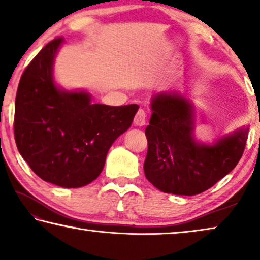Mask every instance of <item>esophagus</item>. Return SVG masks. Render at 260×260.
Here are the masks:
<instances>
[{
    "mask_svg": "<svg viewBox=\"0 0 260 260\" xmlns=\"http://www.w3.org/2000/svg\"><path fill=\"white\" fill-rule=\"evenodd\" d=\"M146 123V111L144 109H139L137 111L136 116H135V124H136L137 126H143L145 125Z\"/></svg>",
    "mask_w": 260,
    "mask_h": 260,
    "instance_id": "1",
    "label": "esophagus"
}]
</instances>
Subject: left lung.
I'll list each match as a JSON object with an SVG mask.
<instances>
[{
  "mask_svg": "<svg viewBox=\"0 0 260 260\" xmlns=\"http://www.w3.org/2000/svg\"><path fill=\"white\" fill-rule=\"evenodd\" d=\"M146 126V179L165 193L193 196L206 191L231 172L245 150L249 127L237 130L212 145L194 141L193 107L176 92H160L151 101Z\"/></svg>",
  "mask_w": 260,
  "mask_h": 260,
  "instance_id": "obj_1",
  "label": "left lung"
}]
</instances>
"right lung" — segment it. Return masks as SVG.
Wrapping results in <instances>:
<instances>
[{
    "mask_svg": "<svg viewBox=\"0 0 260 260\" xmlns=\"http://www.w3.org/2000/svg\"><path fill=\"white\" fill-rule=\"evenodd\" d=\"M62 37L49 42L29 63L18 83L14 135L17 149L41 179L81 187L102 172L107 153L129 129L137 104H92L89 93L58 89L52 64Z\"/></svg>",
    "mask_w": 260,
    "mask_h": 260,
    "instance_id": "right-lung-1",
    "label": "right lung"
}]
</instances>
